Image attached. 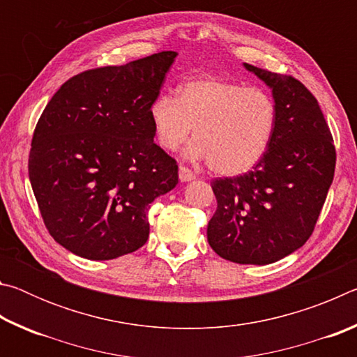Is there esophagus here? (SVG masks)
<instances>
[{
    "label": "esophagus",
    "mask_w": 357,
    "mask_h": 357,
    "mask_svg": "<svg viewBox=\"0 0 357 357\" xmlns=\"http://www.w3.org/2000/svg\"><path fill=\"white\" fill-rule=\"evenodd\" d=\"M195 178H197L195 173H193L192 170H189V168L184 165H179V179L183 181V183H185V181H192Z\"/></svg>",
    "instance_id": "1"
}]
</instances>
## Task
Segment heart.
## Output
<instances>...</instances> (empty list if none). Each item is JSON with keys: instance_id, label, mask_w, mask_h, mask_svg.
Here are the masks:
<instances>
[{"instance_id": "obj_1", "label": "heart", "mask_w": 357, "mask_h": 357, "mask_svg": "<svg viewBox=\"0 0 357 357\" xmlns=\"http://www.w3.org/2000/svg\"><path fill=\"white\" fill-rule=\"evenodd\" d=\"M149 118L162 148L178 149L193 128L195 140L187 155L208 160L217 174L234 176L263 159L274 138L279 112L263 88L200 77L183 83L178 96H157Z\"/></svg>"}]
</instances>
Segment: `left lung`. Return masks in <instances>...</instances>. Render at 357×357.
Returning <instances> with one entry per match:
<instances>
[{
	"mask_svg": "<svg viewBox=\"0 0 357 357\" xmlns=\"http://www.w3.org/2000/svg\"><path fill=\"white\" fill-rule=\"evenodd\" d=\"M244 66L273 88L279 118L253 170L211 183L217 209L208 243L228 261L269 264L312 236L334 179L335 146L318 100L298 78Z\"/></svg>",
	"mask_w": 357,
	"mask_h": 357,
	"instance_id": "1",
	"label": "left lung"
}]
</instances>
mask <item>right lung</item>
Masks as SVG:
<instances>
[{"mask_svg": "<svg viewBox=\"0 0 357 357\" xmlns=\"http://www.w3.org/2000/svg\"><path fill=\"white\" fill-rule=\"evenodd\" d=\"M176 52L69 78L36 124L29 181L42 220L64 249L113 259L149 236L148 204L178 184V164L159 144L149 107Z\"/></svg>", "mask_w": 357, "mask_h": 357, "instance_id": "1", "label": "right lung"}]
</instances>
